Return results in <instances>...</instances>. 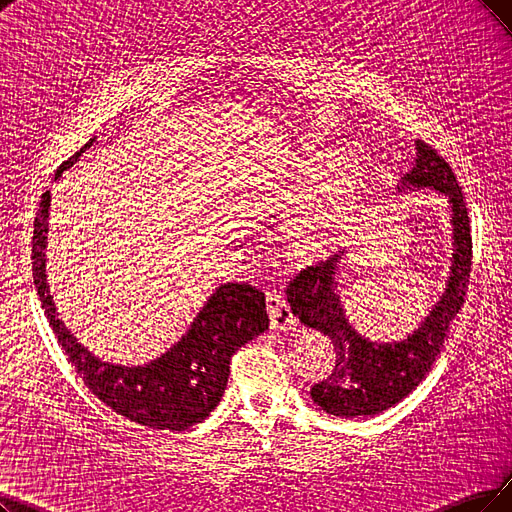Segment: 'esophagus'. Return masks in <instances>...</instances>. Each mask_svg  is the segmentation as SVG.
I'll use <instances>...</instances> for the list:
<instances>
[{
	"label": "esophagus",
	"mask_w": 512,
	"mask_h": 512,
	"mask_svg": "<svg viewBox=\"0 0 512 512\" xmlns=\"http://www.w3.org/2000/svg\"><path fill=\"white\" fill-rule=\"evenodd\" d=\"M267 311H269V319H271L273 330H281V332L294 330L296 317L290 311L288 300H285L281 294L267 292Z\"/></svg>",
	"instance_id": "1"
}]
</instances>
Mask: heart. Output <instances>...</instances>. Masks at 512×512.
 Instances as JSON below:
<instances>
[{
    "label": "heart",
    "mask_w": 512,
    "mask_h": 512,
    "mask_svg": "<svg viewBox=\"0 0 512 512\" xmlns=\"http://www.w3.org/2000/svg\"><path fill=\"white\" fill-rule=\"evenodd\" d=\"M349 163L338 151H313L298 159L288 172L269 182L277 208L285 212L281 243L298 262H317L342 250L353 233V216L344 206L327 201L330 182Z\"/></svg>",
    "instance_id": "obj_1"
}]
</instances>
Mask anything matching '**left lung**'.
<instances>
[{
    "mask_svg": "<svg viewBox=\"0 0 512 512\" xmlns=\"http://www.w3.org/2000/svg\"><path fill=\"white\" fill-rule=\"evenodd\" d=\"M422 191H433L447 203L452 264L439 300L416 330L391 340L365 336L346 309L340 256L302 271L290 283L288 302L294 317L330 338L336 351L332 374L311 388V399L327 414L338 418L376 416L410 395L431 372L449 323L464 304L473 245L462 189L447 161L416 140V163L399 180L397 193Z\"/></svg>",
    "mask_w": 512,
    "mask_h": 512,
    "instance_id": "8db88e82",
    "label": "left lung"
}]
</instances>
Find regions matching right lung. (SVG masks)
<instances>
[{"label":"right lung","mask_w":512,"mask_h":512,"mask_svg":"<svg viewBox=\"0 0 512 512\" xmlns=\"http://www.w3.org/2000/svg\"><path fill=\"white\" fill-rule=\"evenodd\" d=\"M94 140L67 159L56 170L54 180L77 163ZM50 201L52 195L46 191L35 216L33 281L52 332L75 372L102 403L136 424L157 431H185L206 420L227 388L233 353L269 330L264 294L250 283H220L203 302L185 334L166 351L130 363L98 357L58 317L50 292L46 273Z\"/></svg>","instance_id":"1"}]
</instances>
